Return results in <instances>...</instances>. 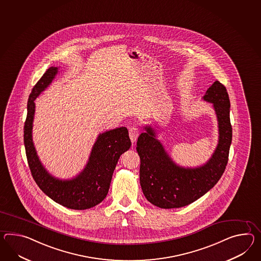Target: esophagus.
<instances>
[{
  "mask_svg": "<svg viewBox=\"0 0 261 261\" xmlns=\"http://www.w3.org/2000/svg\"><path fill=\"white\" fill-rule=\"evenodd\" d=\"M129 137H130V140L132 141V143H135L139 137V129L134 127V126L129 128Z\"/></svg>",
  "mask_w": 261,
  "mask_h": 261,
  "instance_id": "34e87169",
  "label": "esophagus"
}]
</instances>
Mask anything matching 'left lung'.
Instances as JSON below:
<instances>
[{"mask_svg":"<svg viewBox=\"0 0 261 261\" xmlns=\"http://www.w3.org/2000/svg\"><path fill=\"white\" fill-rule=\"evenodd\" d=\"M203 100L213 105L219 129L216 149L203 165H177L156 139V132L151 125H145V131L138 139L140 186L147 200L160 208L182 207L202 197L218 183L228 162L232 126L227 90L215 81Z\"/></svg>","mask_w":261,"mask_h":261,"instance_id":"8db88e82","label":"left lung"}]
</instances>
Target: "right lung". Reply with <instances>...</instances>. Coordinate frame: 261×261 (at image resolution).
<instances>
[{"instance_id": "right-lung-1", "label": "right lung", "mask_w": 261, "mask_h": 261, "mask_svg": "<svg viewBox=\"0 0 261 261\" xmlns=\"http://www.w3.org/2000/svg\"><path fill=\"white\" fill-rule=\"evenodd\" d=\"M58 67H51L33 88L27 103L24 123V146L28 165L39 189L56 203L70 210H83L101 203L108 195L116 165L121 154L131 147L126 127L115 128L100 134L91 149L83 171L71 179L51 175L39 160L33 142L35 100L47 89L58 74Z\"/></svg>"}]
</instances>
